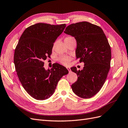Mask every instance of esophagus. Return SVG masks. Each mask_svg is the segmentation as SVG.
<instances>
[{
	"instance_id": "1",
	"label": "esophagus",
	"mask_w": 128,
	"mask_h": 128,
	"mask_svg": "<svg viewBox=\"0 0 128 128\" xmlns=\"http://www.w3.org/2000/svg\"><path fill=\"white\" fill-rule=\"evenodd\" d=\"M67 70L69 71V72H71V69H70V68H69V67H67Z\"/></svg>"
}]
</instances>
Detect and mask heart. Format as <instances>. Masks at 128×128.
<instances>
[{
    "label": "heart",
    "mask_w": 128,
    "mask_h": 128,
    "mask_svg": "<svg viewBox=\"0 0 128 128\" xmlns=\"http://www.w3.org/2000/svg\"><path fill=\"white\" fill-rule=\"evenodd\" d=\"M72 38L73 37L71 36H67L66 37H65L64 40V42H67L69 40H71ZM71 59H72V58L70 56H62L58 58V61L60 62L61 64H63L64 65H67L69 64V62H70Z\"/></svg>",
    "instance_id": "1"
}]
</instances>
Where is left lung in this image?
Segmentation results:
<instances>
[{
  "instance_id": "left-lung-1",
  "label": "left lung",
  "mask_w": 128,
  "mask_h": 128,
  "mask_svg": "<svg viewBox=\"0 0 128 128\" xmlns=\"http://www.w3.org/2000/svg\"><path fill=\"white\" fill-rule=\"evenodd\" d=\"M64 32L75 37L76 58L84 64L81 70L76 67L71 68L78 76L72 88L80 97L90 98L100 90L107 78L111 60L110 45L102 29L88 22L69 25Z\"/></svg>"
}]
</instances>
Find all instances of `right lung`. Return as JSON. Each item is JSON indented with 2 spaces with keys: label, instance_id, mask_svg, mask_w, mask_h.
Masks as SVG:
<instances>
[{
  "label": "right lung",
  "instance_id": "add662e5",
  "mask_svg": "<svg viewBox=\"0 0 128 128\" xmlns=\"http://www.w3.org/2000/svg\"><path fill=\"white\" fill-rule=\"evenodd\" d=\"M66 26L42 23L31 26L23 32L15 48L14 63L18 79L27 93L36 100L49 98L60 78L68 73L59 64L46 70L43 62L52 54L54 42Z\"/></svg>",
  "mask_w": 128,
  "mask_h": 128
}]
</instances>
